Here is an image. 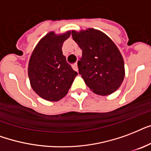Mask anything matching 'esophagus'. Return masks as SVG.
<instances>
[{
	"mask_svg": "<svg viewBox=\"0 0 151 151\" xmlns=\"http://www.w3.org/2000/svg\"><path fill=\"white\" fill-rule=\"evenodd\" d=\"M72 68H73L75 71H76V72H78V71H79V68H78V65H77V64H75V65H72Z\"/></svg>",
	"mask_w": 151,
	"mask_h": 151,
	"instance_id": "obj_1",
	"label": "esophagus"
}]
</instances>
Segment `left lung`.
<instances>
[{
	"instance_id": "obj_1",
	"label": "left lung",
	"mask_w": 151,
	"mask_h": 151,
	"mask_svg": "<svg viewBox=\"0 0 151 151\" xmlns=\"http://www.w3.org/2000/svg\"><path fill=\"white\" fill-rule=\"evenodd\" d=\"M73 40L83 51L79 73L94 94H113L123 83L124 62L120 50L108 35L94 28L72 31Z\"/></svg>"
}]
</instances>
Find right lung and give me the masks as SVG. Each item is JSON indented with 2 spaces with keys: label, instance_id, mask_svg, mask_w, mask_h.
Listing matches in <instances>:
<instances>
[{
  "label": "right lung",
  "instance_id": "1",
  "mask_svg": "<svg viewBox=\"0 0 151 151\" xmlns=\"http://www.w3.org/2000/svg\"><path fill=\"white\" fill-rule=\"evenodd\" d=\"M71 31H50L38 42L28 64V77L33 91L42 99L57 101L68 94L78 73L63 55L62 45Z\"/></svg>",
  "mask_w": 151,
  "mask_h": 151
}]
</instances>
